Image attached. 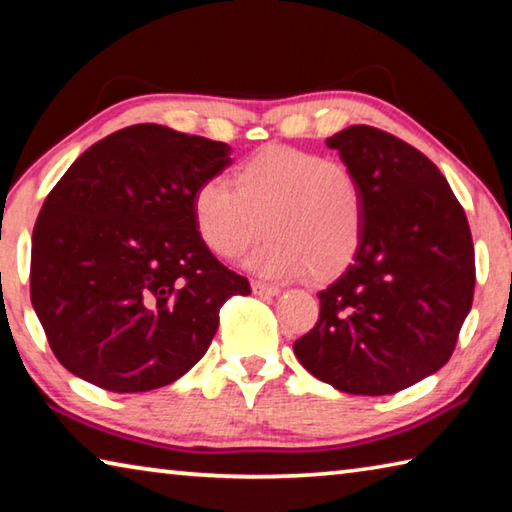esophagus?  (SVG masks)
<instances>
[{
  "mask_svg": "<svg viewBox=\"0 0 512 512\" xmlns=\"http://www.w3.org/2000/svg\"><path fill=\"white\" fill-rule=\"evenodd\" d=\"M250 287H253V293H255V296H277V293H280V289H277L275 284L259 282V280H255L253 284H250Z\"/></svg>",
  "mask_w": 512,
  "mask_h": 512,
  "instance_id": "1",
  "label": "esophagus"
}]
</instances>
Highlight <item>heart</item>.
Listing matches in <instances>:
<instances>
[{"label": "heart", "mask_w": 512, "mask_h": 512, "mask_svg": "<svg viewBox=\"0 0 512 512\" xmlns=\"http://www.w3.org/2000/svg\"><path fill=\"white\" fill-rule=\"evenodd\" d=\"M192 214L203 244L219 257H246L259 275L275 280L329 282L359 255L366 230V196L357 173L293 146H264L225 178H205L194 189Z\"/></svg>", "instance_id": "heart-1"}]
</instances>
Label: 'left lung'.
I'll return each instance as SVG.
<instances>
[{
	"label": "left lung",
	"mask_w": 512,
	"mask_h": 512,
	"mask_svg": "<svg viewBox=\"0 0 512 512\" xmlns=\"http://www.w3.org/2000/svg\"><path fill=\"white\" fill-rule=\"evenodd\" d=\"M325 144L357 173L366 230L293 352L336 391L393 395L452 357L474 298L472 232L443 173L400 137L357 124Z\"/></svg>",
	"instance_id": "1"
}]
</instances>
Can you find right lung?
Here are the masks:
<instances>
[{
	"label": "right lung",
	"mask_w": 512,
	"mask_h": 512,
	"mask_svg": "<svg viewBox=\"0 0 512 512\" xmlns=\"http://www.w3.org/2000/svg\"><path fill=\"white\" fill-rule=\"evenodd\" d=\"M230 146L158 124L103 137L45 198L31 302L56 359L112 393H144L203 357L219 311L250 284L198 235L192 196Z\"/></svg>",
	"instance_id": "add662e5"
}]
</instances>
